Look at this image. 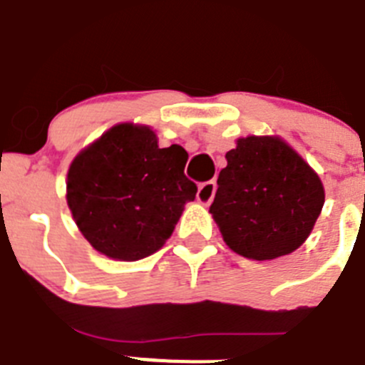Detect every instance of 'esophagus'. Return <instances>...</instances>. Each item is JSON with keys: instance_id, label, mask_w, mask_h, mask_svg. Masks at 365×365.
I'll list each match as a JSON object with an SVG mask.
<instances>
[{"instance_id": "1", "label": "esophagus", "mask_w": 365, "mask_h": 365, "mask_svg": "<svg viewBox=\"0 0 365 365\" xmlns=\"http://www.w3.org/2000/svg\"><path fill=\"white\" fill-rule=\"evenodd\" d=\"M215 192H216V183L212 182V180H209V182H203L202 185L198 187L196 198H198L200 203L207 205V203L212 202V198H215Z\"/></svg>"}]
</instances>
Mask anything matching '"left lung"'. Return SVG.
Here are the masks:
<instances>
[{
    "label": "left lung",
    "mask_w": 365,
    "mask_h": 365,
    "mask_svg": "<svg viewBox=\"0 0 365 365\" xmlns=\"http://www.w3.org/2000/svg\"><path fill=\"white\" fill-rule=\"evenodd\" d=\"M225 160L209 209L225 244L252 260H272L300 247L326 198L317 173L271 136L242 138Z\"/></svg>",
    "instance_id": "obj_1"
}]
</instances>
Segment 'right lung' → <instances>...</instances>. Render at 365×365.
<instances>
[{"label":"right lung","mask_w":365,"mask_h":365,"mask_svg":"<svg viewBox=\"0 0 365 365\" xmlns=\"http://www.w3.org/2000/svg\"><path fill=\"white\" fill-rule=\"evenodd\" d=\"M183 147L160 149L149 127L121 123L81 150L67 175V203L81 235L114 260L158 251L196 196Z\"/></svg>","instance_id":"1"}]
</instances>
